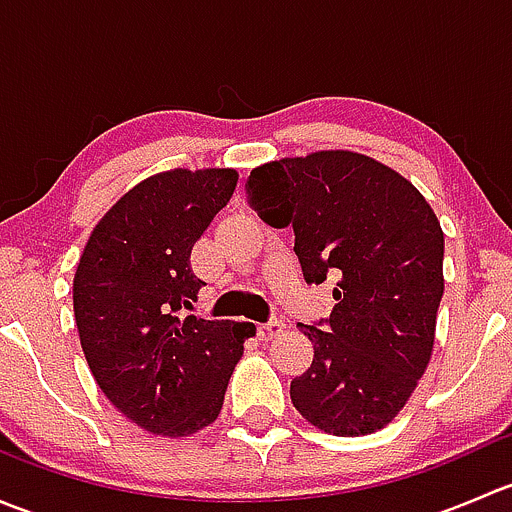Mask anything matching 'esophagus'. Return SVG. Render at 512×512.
I'll return each instance as SVG.
<instances>
[{
    "instance_id": "esophagus-1",
    "label": "esophagus",
    "mask_w": 512,
    "mask_h": 512,
    "mask_svg": "<svg viewBox=\"0 0 512 512\" xmlns=\"http://www.w3.org/2000/svg\"><path fill=\"white\" fill-rule=\"evenodd\" d=\"M282 329H285V322H282V319H277V317H272L270 322H265V324H257V334H260V339L277 337Z\"/></svg>"
}]
</instances>
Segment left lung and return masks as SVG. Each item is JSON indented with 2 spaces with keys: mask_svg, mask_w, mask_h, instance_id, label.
<instances>
[{
  "mask_svg": "<svg viewBox=\"0 0 512 512\" xmlns=\"http://www.w3.org/2000/svg\"><path fill=\"white\" fill-rule=\"evenodd\" d=\"M252 210L292 225L307 285H334L327 319L299 324L314 359L292 379L294 409L334 436L384 428L426 371L443 297V232L396 170L349 151L282 158L245 180Z\"/></svg>",
  "mask_w": 512,
  "mask_h": 512,
  "instance_id": "obj_1",
  "label": "left lung"
}]
</instances>
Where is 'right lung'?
<instances>
[{
	"label": "right lung",
	"mask_w": 512,
	"mask_h": 512,
	"mask_svg": "<svg viewBox=\"0 0 512 512\" xmlns=\"http://www.w3.org/2000/svg\"><path fill=\"white\" fill-rule=\"evenodd\" d=\"M237 185L230 168L170 170L94 227L74 277L81 349L106 399L141 428L188 436L218 418L255 327L188 314L205 285L190 252Z\"/></svg>",
	"instance_id": "right-lung-1"
}]
</instances>
